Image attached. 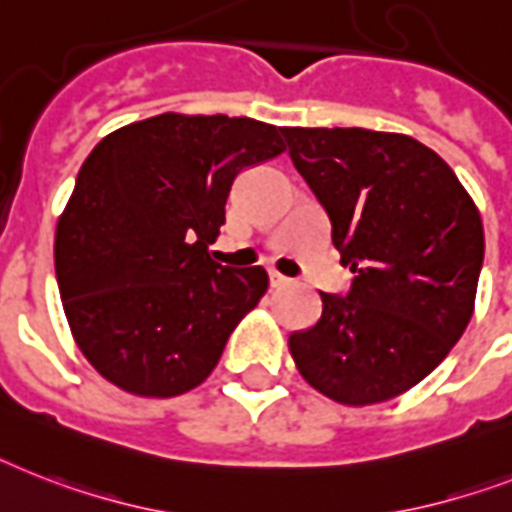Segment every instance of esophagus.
Instances as JSON below:
<instances>
[{
  "label": "esophagus",
  "instance_id": "obj_1",
  "mask_svg": "<svg viewBox=\"0 0 512 512\" xmlns=\"http://www.w3.org/2000/svg\"><path fill=\"white\" fill-rule=\"evenodd\" d=\"M292 284V278L281 276L278 270H270V286H276V289H281V286H289Z\"/></svg>",
  "mask_w": 512,
  "mask_h": 512
}]
</instances>
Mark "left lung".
<instances>
[{"instance_id": "1", "label": "left lung", "mask_w": 512, "mask_h": 512, "mask_svg": "<svg viewBox=\"0 0 512 512\" xmlns=\"http://www.w3.org/2000/svg\"><path fill=\"white\" fill-rule=\"evenodd\" d=\"M294 168L355 273L321 292V321L289 336L297 371L342 405L407 392L450 355L473 315L484 226L434 149L368 128H284Z\"/></svg>"}]
</instances>
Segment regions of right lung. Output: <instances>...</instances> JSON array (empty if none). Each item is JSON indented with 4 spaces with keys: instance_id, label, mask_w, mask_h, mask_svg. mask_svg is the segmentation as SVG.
Here are the masks:
<instances>
[{
    "instance_id": "add662e5",
    "label": "right lung",
    "mask_w": 512,
    "mask_h": 512,
    "mask_svg": "<svg viewBox=\"0 0 512 512\" xmlns=\"http://www.w3.org/2000/svg\"><path fill=\"white\" fill-rule=\"evenodd\" d=\"M252 118L162 112L91 149L54 234L73 339L97 373L139 397L205 381L268 289L265 268H226L210 244L244 168L284 152Z\"/></svg>"
}]
</instances>
